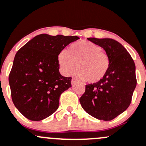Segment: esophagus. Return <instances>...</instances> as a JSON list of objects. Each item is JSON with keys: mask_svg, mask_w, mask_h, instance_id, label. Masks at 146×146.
<instances>
[{"mask_svg": "<svg viewBox=\"0 0 146 146\" xmlns=\"http://www.w3.org/2000/svg\"><path fill=\"white\" fill-rule=\"evenodd\" d=\"M76 82H77V80H76L75 79V78H72V80H71V84H72V85H74L76 83Z\"/></svg>", "mask_w": 146, "mask_h": 146, "instance_id": "esophagus-1", "label": "esophagus"}]
</instances>
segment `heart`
Returning <instances> with one entry per match:
<instances>
[{
	"mask_svg": "<svg viewBox=\"0 0 146 146\" xmlns=\"http://www.w3.org/2000/svg\"><path fill=\"white\" fill-rule=\"evenodd\" d=\"M58 61L63 74L69 76L78 68L80 78L90 83L101 80L110 67L108 55L101 51L100 46L87 40L75 42L68 50L61 51Z\"/></svg>",
	"mask_w": 146,
	"mask_h": 146,
	"instance_id": "b5f03b06",
	"label": "heart"
}]
</instances>
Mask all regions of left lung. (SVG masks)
<instances>
[{
  "label": "left lung",
  "instance_id": "8db88e82",
  "mask_svg": "<svg viewBox=\"0 0 146 146\" xmlns=\"http://www.w3.org/2000/svg\"><path fill=\"white\" fill-rule=\"evenodd\" d=\"M89 40L104 49L110 58V67L101 80L85 86L80 102L90 115L109 121L123 113L131 104L136 86L134 61L115 40L90 38Z\"/></svg>",
  "mask_w": 146,
  "mask_h": 146
}]
</instances>
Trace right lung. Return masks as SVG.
Returning a JSON list of instances; mask_svg holds the SVG:
<instances>
[{
    "instance_id": "add662e5",
    "label": "right lung",
    "mask_w": 146,
    "mask_h": 146,
    "mask_svg": "<svg viewBox=\"0 0 146 146\" xmlns=\"http://www.w3.org/2000/svg\"><path fill=\"white\" fill-rule=\"evenodd\" d=\"M78 36L38 35L18 50L9 75L14 105L27 119L40 121L59 108V97L71 87L59 73V54Z\"/></svg>"
}]
</instances>
